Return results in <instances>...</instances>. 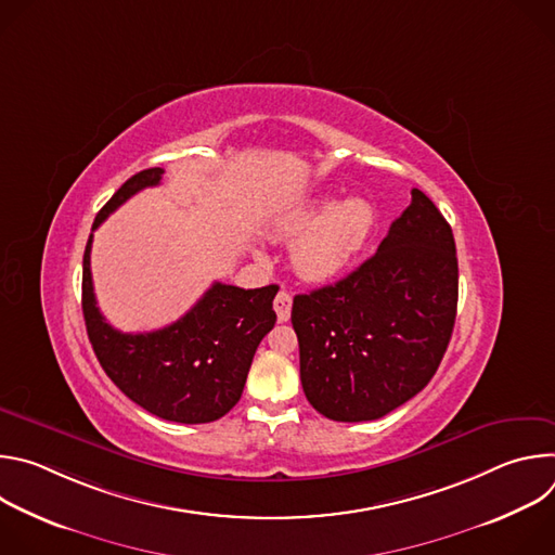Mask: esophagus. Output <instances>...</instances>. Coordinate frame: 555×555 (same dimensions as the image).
Here are the masks:
<instances>
[{"label": "esophagus", "instance_id": "1", "mask_svg": "<svg viewBox=\"0 0 555 555\" xmlns=\"http://www.w3.org/2000/svg\"><path fill=\"white\" fill-rule=\"evenodd\" d=\"M274 311L279 323H287L292 313V296L287 292H279L274 298Z\"/></svg>", "mask_w": 555, "mask_h": 555}]
</instances>
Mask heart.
Here are the masks:
<instances>
[{"mask_svg": "<svg viewBox=\"0 0 555 555\" xmlns=\"http://www.w3.org/2000/svg\"><path fill=\"white\" fill-rule=\"evenodd\" d=\"M375 228V208L364 197H313L289 206L272 223L270 234L293 242L292 266L311 283L340 276L362 253Z\"/></svg>", "mask_w": 555, "mask_h": 555, "instance_id": "heart-1", "label": "heart"}]
</instances>
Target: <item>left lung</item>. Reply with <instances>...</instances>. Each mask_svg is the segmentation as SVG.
I'll list each match as a JSON object with an SVG mask.
<instances>
[{
    "instance_id": "left-lung-1",
    "label": "left lung",
    "mask_w": 555,
    "mask_h": 555,
    "mask_svg": "<svg viewBox=\"0 0 555 555\" xmlns=\"http://www.w3.org/2000/svg\"><path fill=\"white\" fill-rule=\"evenodd\" d=\"M411 195L371 259L294 296L305 398L334 422H371L402 406L448 349L459 298L454 236L420 189Z\"/></svg>"
}]
</instances>
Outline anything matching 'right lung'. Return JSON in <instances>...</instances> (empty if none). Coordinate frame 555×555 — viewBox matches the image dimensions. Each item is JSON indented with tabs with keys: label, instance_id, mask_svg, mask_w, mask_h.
<instances>
[{
	"label": "right lung",
	"instance_id": "obj_1",
	"mask_svg": "<svg viewBox=\"0 0 555 555\" xmlns=\"http://www.w3.org/2000/svg\"><path fill=\"white\" fill-rule=\"evenodd\" d=\"M163 173L155 167L129 178L101 208L92 232L131 195L160 184ZM92 236L83 255V319L109 379L131 402L167 422L208 424L223 417L240 402L255 351L276 323L272 300L279 285L244 289L217 281L173 325L122 334L96 307Z\"/></svg>",
	"mask_w": 555,
	"mask_h": 555
}]
</instances>
